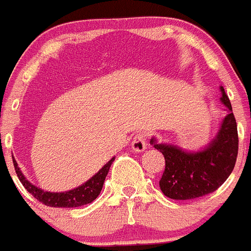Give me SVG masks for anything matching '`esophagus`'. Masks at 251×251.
Masks as SVG:
<instances>
[{
    "label": "esophagus",
    "mask_w": 251,
    "mask_h": 251,
    "mask_svg": "<svg viewBox=\"0 0 251 251\" xmlns=\"http://www.w3.org/2000/svg\"><path fill=\"white\" fill-rule=\"evenodd\" d=\"M131 146H132V150L135 152L145 151V149L147 147L146 133H137V135H135V137H133Z\"/></svg>",
    "instance_id": "34e87169"
}]
</instances>
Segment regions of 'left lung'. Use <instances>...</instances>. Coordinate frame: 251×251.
I'll return each instance as SVG.
<instances>
[{
    "label": "left lung",
    "instance_id": "1",
    "mask_svg": "<svg viewBox=\"0 0 251 251\" xmlns=\"http://www.w3.org/2000/svg\"><path fill=\"white\" fill-rule=\"evenodd\" d=\"M222 101L229 114L217 137L204 151L187 153L172 145L156 144L165 157V171L160 179L162 193L171 200H196L217 191L233 172L238 157L239 137L230 100L222 86Z\"/></svg>",
    "mask_w": 251,
    "mask_h": 251
}]
</instances>
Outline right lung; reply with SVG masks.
Returning <instances> with one entry per match:
<instances>
[{
  "label": "right lung",
  "mask_w": 251,
  "mask_h": 251,
  "mask_svg": "<svg viewBox=\"0 0 251 251\" xmlns=\"http://www.w3.org/2000/svg\"><path fill=\"white\" fill-rule=\"evenodd\" d=\"M114 160L115 158H111V160H110L109 162L97 173V175L94 176V177H91L88 182L81 184L80 187H78V188L75 189H72V191L69 192H63V193H51V192L42 191L41 188L33 186V184H30L29 182L25 178V176H23L22 172L20 171V167H18L15 158H13V166H15L16 173H17L18 179L21 181V183L23 184V187H25L37 201L43 203L44 205H48V207L75 208L89 204V203L93 202L94 200H97L98 196H99L100 192H101L102 184H104L107 172H109L110 170V166L114 162Z\"/></svg>",
  "instance_id": "1"
}]
</instances>
